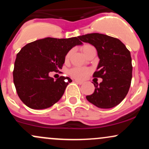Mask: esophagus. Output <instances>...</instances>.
I'll list each match as a JSON object with an SVG mask.
<instances>
[{
	"mask_svg": "<svg viewBox=\"0 0 149 149\" xmlns=\"http://www.w3.org/2000/svg\"><path fill=\"white\" fill-rule=\"evenodd\" d=\"M75 82H76V83H78V84H80V85L83 84V82L80 81V80H75Z\"/></svg>",
	"mask_w": 149,
	"mask_h": 149,
	"instance_id": "esophagus-1",
	"label": "esophagus"
}]
</instances>
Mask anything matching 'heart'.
Instances as JSON below:
<instances>
[{"label": "heart", "mask_w": 149, "mask_h": 149, "mask_svg": "<svg viewBox=\"0 0 149 149\" xmlns=\"http://www.w3.org/2000/svg\"><path fill=\"white\" fill-rule=\"evenodd\" d=\"M92 47H93L92 45H85L82 47V50H83L84 54H85L88 52L89 49H91ZM71 52H72L71 51H69V52L67 53V54L66 55V60H69L70 56H71ZM89 72H90V71H89L88 69H85V68H73V69L70 70L69 74L71 75L73 78H76V79L83 80L85 79V78L88 76Z\"/></svg>", "instance_id": "heart-1"}]
</instances>
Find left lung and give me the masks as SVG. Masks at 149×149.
I'll list each match as a JSON object with an SVG mask.
<instances>
[{"instance_id":"left-lung-1","label":"left lung","mask_w":149,"mask_h":149,"mask_svg":"<svg viewBox=\"0 0 149 149\" xmlns=\"http://www.w3.org/2000/svg\"><path fill=\"white\" fill-rule=\"evenodd\" d=\"M79 39L96 48L100 62L93 77L103 79L100 84L94 83L95 92L86 99L101 109L116 107L124 100L131 85L130 52L119 39L104 34H86Z\"/></svg>"}]
</instances>
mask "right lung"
<instances>
[{
  "label": "right lung",
  "instance_id": "obj_1",
  "mask_svg": "<svg viewBox=\"0 0 149 149\" xmlns=\"http://www.w3.org/2000/svg\"><path fill=\"white\" fill-rule=\"evenodd\" d=\"M79 36L46 38L26 45L17 54L13 81L20 100L33 109H44L57 103L72 80L61 76L56 80L51 71L61 69L71 49L83 45Z\"/></svg>",
  "mask_w": 149,
  "mask_h": 149
}]
</instances>
